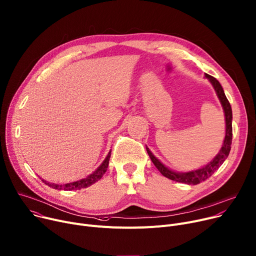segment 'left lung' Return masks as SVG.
Here are the masks:
<instances>
[{
	"label": "left lung",
	"mask_w": 256,
	"mask_h": 256,
	"mask_svg": "<svg viewBox=\"0 0 256 256\" xmlns=\"http://www.w3.org/2000/svg\"><path fill=\"white\" fill-rule=\"evenodd\" d=\"M205 76L210 81L216 94H218V97L220 98V102L222 106L224 116H226V137L224 140V144H222L220 152L215 156V158L210 163H208L206 166H204L198 170L180 173V172H175V171H172L171 169L167 168L163 163H161L158 159H156V156L152 154V152L146 148V152L150 156L152 162L156 167V169H158L162 173V175H164L165 178H167L171 180H175L178 182H184L186 184H198L206 180L207 178H209L210 176L222 165V163L228 158V156L230 150L232 140V112L230 104L228 100V98H226L220 82L216 80L214 76H212L208 74H206Z\"/></svg>",
	"instance_id": "8db88e82"
}]
</instances>
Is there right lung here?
<instances>
[{
    "label": "right lung",
    "mask_w": 256,
    "mask_h": 256,
    "mask_svg": "<svg viewBox=\"0 0 256 256\" xmlns=\"http://www.w3.org/2000/svg\"><path fill=\"white\" fill-rule=\"evenodd\" d=\"M110 152L112 150H110V152L108 154L106 158L104 159V161L102 163V165L98 167L92 174L88 175L86 178H83L81 180H76L74 182H70V184H50L44 180H42V182L49 186L55 190H81V188H86L90 186H92L93 184H95L96 182L100 180L102 175L106 172V169L108 167V161L110 158Z\"/></svg>",
    "instance_id": "right-lung-1"
}]
</instances>
